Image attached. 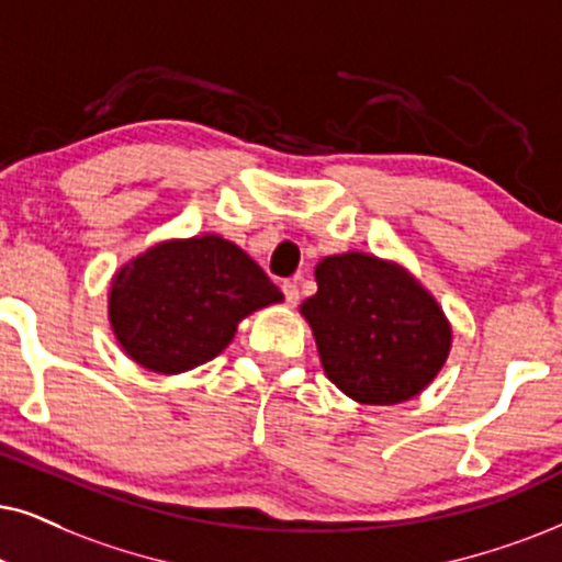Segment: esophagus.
<instances>
[{"label": "esophagus", "mask_w": 562, "mask_h": 562, "mask_svg": "<svg viewBox=\"0 0 562 562\" xmlns=\"http://www.w3.org/2000/svg\"><path fill=\"white\" fill-rule=\"evenodd\" d=\"M282 295H285L288 305H295L297 297H301V293H297V285H295V282H290V280L282 282Z\"/></svg>", "instance_id": "obj_1"}]
</instances>
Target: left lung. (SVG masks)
<instances>
[{
	"instance_id": "1",
	"label": "left lung",
	"mask_w": 562,
	"mask_h": 562,
	"mask_svg": "<svg viewBox=\"0 0 562 562\" xmlns=\"http://www.w3.org/2000/svg\"><path fill=\"white\" fill-rule=\"evenodd\" d=\"M316 285L301 314L339 392L360 404H400L436 379L451 324L407 269L347 251L318 261Z\"/></svg>"
}]
</instances>
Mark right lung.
Wrapping results in <instances>:
<instances>
[{
  "label": "right lung",
  "instance_id": "add662e5",
  "mask_svg": "<svg viewBox=\"0 0 562 562\" xmlns=\"http://www.w3.org/2000/svg\"><path fill=\"white\" fill-rule=\"evenodd\" d=\"M282 293L244 248L207 233L162 240L113 274L109 322L122 350L155 373H183L217 358L240 318Z\"/></svg>",
  "mask_w": 562,
  "mask_h": 562
}]
</instances>
